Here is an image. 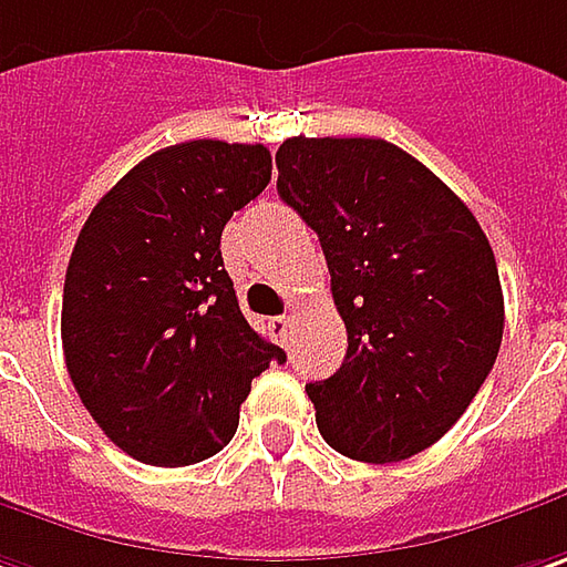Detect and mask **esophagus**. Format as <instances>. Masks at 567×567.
I'll return each mask as SVG.
<instances>
[{
    "label": "esophagus",
    "instance_id": "34e87169",
    "mask_svg": "<svg viewBox=\"0 0 567 567\" xmlns=\"http://www.w3.org/2000/svg\"><path fill=\"white\" fill-rule=\"evenodd\" d=\"M291 323H295V317H291V313H282V317H272V320H269V330H272V336H276L279 342H288Z\"/></svg>",
    "mask_w": 567,
    "mask_h": 567
}]
</instances>
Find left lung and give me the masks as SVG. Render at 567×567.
Returning <instances> with one entry per match:
<instances>
[{"instance_id":"8db88e82","label":"left lung","mask_w":567,"mask_h":567,"mask_svg":"<svg viewBox=\"0 0 567 567\" xmlns=\"http://www.w3.org/2000/svg\"><path fill=\"white\" fill-rule=\"evenodd\" d=\"M279 196L320 237L342 368L308 383L332 451L396 463L441 441L488 378L505 332L495 254L476 215L383 138H285Z\"/></svg>"}]
</instances>
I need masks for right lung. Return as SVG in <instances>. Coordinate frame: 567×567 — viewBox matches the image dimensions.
I'll return each mask as SVG.
<instances>
[{"mask_svg":"<svg viewBox=\"0 0 567 567\" xmlns=\"http://www.w3.org/2000/svg\"><path fill=\"white\" fill-rule=\"evenodd\" d=\"M272 177L266 145H167L91 209L65 269L62 352L120 451L189 466L237 431L240 403L285 361L237 308L221 231Z\"/></svg>","mask_w":567,"mask_h":567,"instance_id":"add662e5","label":"right lung"}]
</instances>
